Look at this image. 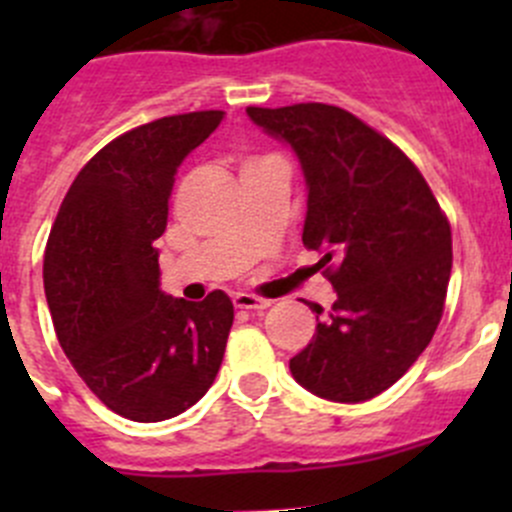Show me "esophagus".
<instances>
[{
  "instance_id": "obj_1",
  "label": "esophagus",
  "mask_w": 512,
  "mask_h": 512,
  "mask_svg": "<svg viewBox=\"0 0 512 512\" xmlns=\"http://www.w3.org/2000/svg\"><path fill=\"white\" fill-rule=\"evenodd\" d=\"M232 302H235L237 309H255V312H262V309L272 307L270 299H260L255 297V294H235Z\"/></svg>"
}]
</instances>
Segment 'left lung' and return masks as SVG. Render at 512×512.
Instances as JSON below:
<instances>
[{
	"label": "left lung",
	"mask_w": 512,
	"mask_h": 512,
	"mask_svg": "<svg viewBox=\"0 0 512 512\" xmlns=\"http://www.w3.org/2000/svg\"><path fill=\"white\" fill-rule=\"evenodd\" d=\"M247 116L297 153L307 183L302 242L322 252L317 267L337 289L289 371L322 399H374L411 369L441 322L451 225L404 151L354 113L294 103L250 106Z\"/></svg>",
	"instance_id": "obj_1"
}]
</instances>
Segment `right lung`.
I'll return each mask as SVG.
<instances>
[{"label":"right lung","mask_w":512,"mask_h":512,"mask_svg":"<svg viewBox=\"0 0 512 512\" xmlns=\"http://www.w3.org/2000/svg\"><path fill=\"white\" fill-rule=\"evenodd\" d=\"M223 116H165L103 146L71 183L46 242L44 292L61 349L98 399L131 421L183 414L223 364L230 297L160 292L153 247L180 163Z\"/></svg>","instance_id":"right-lung-1"}]
</instances>
